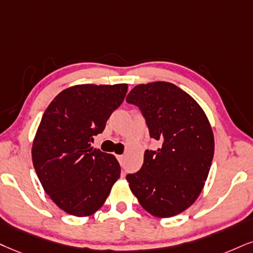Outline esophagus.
<instances>
[{"instance_id":"34e87169","label":"esophagus","mask_w":253,"mask_h":253,"mask_svg":"<svg viewBox=\"0 0 253 253\" xmlns=\"http://www.w3.org/2000/svg\"><path fill=\"white\" fill-rule=\"evenodd\" d=\"M116 157H117L118 162H120V163H121L122 165H123V163H124V156H123V155H117Z\"/></svg>"}]
</instances>
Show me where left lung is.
Masks as SVG:
<instances>
[{
    "label": "left lung",
    "instance_id": "obj_1",
    "mask_svg": "<svg viewBox=\"0 0 253 253\" xmlns=\"http://www.w3.org/2000/svg\"><path fill=\"white\" fill-rule=\"evenodd\" d=\"M126 102L141 110L157 150H145L141 170L126 174L139 204L160 218L195 203L212 163L213 133L197 102L169 82L136 85Z\"/></svg>",
    "mask_w": 253,
    "mask_h": 253
}]
</instances>
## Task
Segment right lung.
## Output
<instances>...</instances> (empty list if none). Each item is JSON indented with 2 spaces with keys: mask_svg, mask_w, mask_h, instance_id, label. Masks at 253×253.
<instances>
[{
  "mask_svg": "<svg viewBox=\"0 0 253 253\" xmlns=\"http://www.w3.org/2000/svg\"><path fill=\"white\" fill-rule=\"evenodd\" d=\"M126 91V84L70 86L43 114L31 149L33 164L44 191L67 213H95L120 178L116 157L90 143L103 132Z\"/></svg>",
  "mask_w": 253,
  "mask_h": 253,
  "instance_id": "1",
  "label": "right lung"
}]
</instances>
